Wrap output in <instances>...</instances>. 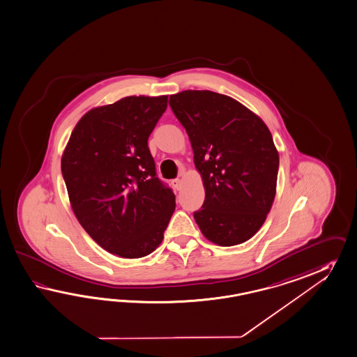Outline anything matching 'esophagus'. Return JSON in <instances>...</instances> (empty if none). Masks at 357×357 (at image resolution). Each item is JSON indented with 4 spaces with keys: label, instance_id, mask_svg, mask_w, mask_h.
<instances>
[{
    "label": "esophagus",
    "instance_id": "34e87169",
    "mask_svg": "<svg viewBox=\"0 0 357 357\" xmlns=\"http://www.w3.org/2000/svg\"><path fill=\"white\" fill-rule=\"evenodd\" d=\"M172 185H174V188L176 190H180L181 186H183V181H181L180 178H174V180H172Z\"/></svg>",
    "mask_w": 357,
    "mask_h": 357
}]
</instances>
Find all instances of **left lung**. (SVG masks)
<instances>
[{
	"instance_id": "obj_1",
	"label": "left lung",
	"mask_w": 357,
	"mask_h": 357,
	"mask_svg": "<svg viewBox=\"0 0 357 357\" xmlns=\"http://www.w3.org/2000/svg\"><path fill=\"white\" fill-rule=\"evenodd\" d=\"M169 106L192 144L206 192L194 219L215 245L236 246L264 224L273 204L280 156L264 121L231 97L183 91Z\"/></svg>"
}]
</instances>
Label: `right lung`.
<instances>
[{
  "instance_id": "obj_1",
  "label": "right lung",
  "mask_w": 357,
  "mask_h": 357,
  "mask_svg": "<svg viewBox=\"0 0 357 357\" xmlns=\"http://www.w3.org/2000/svg\"><path fill=\"white\" fill-rule=\"evenodd\" d=\"M167 102L168 96H130L94 107L77 121L64 149L61 167L76 219L120 257L151 254L176 207L147 147Z\"/></svg>"
}]
</instances>
